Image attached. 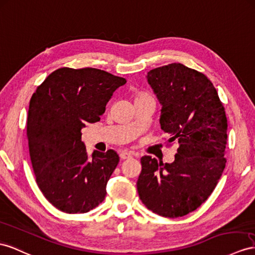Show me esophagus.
I'll use <instances>...</instances> for the list:
<instances>
[{
  "label": "esophagus",
  "mask_w": 255,
  "mask_h": 255,
  "mask_svg": "<svg viewBox=\"0 0 255 255\" xmlns=\"http://www.w3.org/2000/svg\"><path fill=\"white\" fill-rule=\"evenodd\" d=\"M132 155H133V153L129 152V151H122L120 153V157H121V159H127V158L132 157Z\"/></svg>",
  "instance_id": "34e87169"
}]
</instances>
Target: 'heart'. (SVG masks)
Instances as JSON below:
<instances>
[{
    "mask_svg": "<svg viewBox=\"0 0 255 255\" xmlns=\"http://www.w3.org/2000/svg\"><path fill=\"white\" fill-rule=\"evenodd\" d=\"M145 97H149V96H147L145 94H138L135 96V99H138V98H145Z\"/></svg>",
    "mask_w": 255,
    "mask_h": 255,
    "instance_id": "b5f03b06",
    "label": "heart"
}]
</instances>
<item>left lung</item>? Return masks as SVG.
<instances>
[{
	"mask_svg": "<svg viewBox=\"0 0 255 255\" xmlns=\"http://www.w3.org/2000/svg\"><path fill=\"white\" fill-rule=\"evenodd\" d=\"M146 78L161 104V130L179 147L171 164L143 156L136 190L154 213L183 217L208 199L225 168V109L211 81L182 63L153 69Z\"/></svg>",
	"mask_w": 255,
	"mask_h": 255,
	"instance_id": "8db88e82",
	"label": "left lung"
}]
</instances>
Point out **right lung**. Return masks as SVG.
Returning <instances> with one entry per match:
<instances>
[{
    "mask_svg": "<svg viewBox=\"0 0 255 255\" xmlns=\"http://www.w3.org/2000/svg\"><path fill=\"white\" fill-rule=\"evenodd\" d=\"M126 80L94 68H61L32 95L27 135L36 183L51 205L85 213L100 205L119 164L113 149L88 156L82 142L87 123L100 121L114 91Z\"/></svg>",
    "mask_w": 255,
    "mask_h": 255,
    "instance_id": "obj_1",
    "label": "right lung"
}]
</instances>
